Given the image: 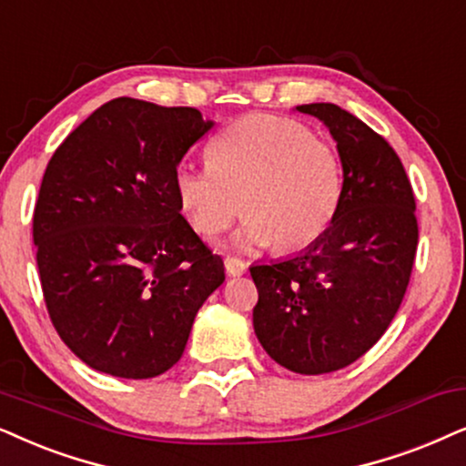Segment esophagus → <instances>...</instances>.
I'll use <instances>...</instances> for the list:
<instances>
[{"mask_svg": "<svg viewBox=\"0 0 466 466\" xmlns=\"http://www.w3.org/2000/svg\"><path fill=\"white\" fill-rule=\"evenodd\" d=\"M225 269H227L228 276H241V274H246V263L239 261V258L227 257L225 258Z\"/></svg>", "mask_w": 466, "mask_h": 466, "instance_id": "obj_1", "label": "esophagus"}]
</instances>
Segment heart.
Masks as SVG:
<instances>
[{
  "mask_svg": "<svg viewBox=\"0 0 466 466\" xmlns=\"http://www.w3.org/2000/svg\"><path fill=\"white\" fill-rule=\"evenodd\" d=\"M211 165L179 162L175 195L197 233L211 238L248 216L241 246H310L328 231L342 197L336 149L293 119L246 115L209 147Z\"/></svg>",
  "mask_w": 466,
  "mask_h": 466,
  "instance_id": "heart-1",
  "label": "heart"
}]
</instances>
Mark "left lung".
Returning <instances> with one entry per match:
<instances>
[{"label":"left lung","mask_w":466,"mask_h":466,"mask_svg":"<svg viewBox=\"0 0 466 466\" xmlns=\"http://www.w3.org/2000/svg\"><path fill=\"white\" fill-rule=\"evenodd\" d=\"M321 119L342 162V197L328 231L299 255L252 265V325L274 361L325 374L372 349L402 304L418 250L410 181L370 126L331 102L298 106Z\"/></svg>","instance_id":"8db88e82"}]
</instances>
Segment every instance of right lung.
I'll return each mask as SVG.
<instances>
[{"instance_id": "1", "label": "right lung", "mask_w": 466, "mask_h": 466, "mask_svg": "<svg viewBox=\"0 0 466 466\" xmlns=\"http://www.w3.org/2000/svg\"><path fill=\"white\" fill-rule=\"evenodd\" d=\"M192 106L115 98L59 145L34 209L40 285L66 347L94 370L177 364L225 263L179 214L173 175L211 130Z\"/></svg>"}]
</instances>
